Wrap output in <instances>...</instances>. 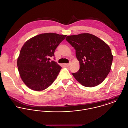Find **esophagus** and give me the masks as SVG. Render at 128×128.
<instances>
[{"mask_svg":"<svg viewBox=\"0 0 128 128\" xmlns=\"http://www.w3.org/2000/svg\"><path fill=\"white\" fill-rule=\"evenodd\" d=\"M66 66H70V65H71V62H70L69 64H66Z\"/></svg>","mask_w":128,"mask_h":128,"instance_id":"esophagus-1","label":"esophagus"}]
</instances>
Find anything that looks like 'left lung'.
<instances>
[{"label": "left lung", "instance_id": "obj_1", "mask_svg": "<svg viewBox=\"0 0 128 128\" xmlns=\"http://www.w3.org/2000/svg\"><path fill=\"white\" fill-rule=\"evenodd\" d=\"M66 40L74 48L80 69L72 73L81 85L93 87L102 83L110 73L113 55L109 46L98 37L84 33L68 36Z\"/></svg>", "mask_w": 128, "mask_h": 128}]
</instances>
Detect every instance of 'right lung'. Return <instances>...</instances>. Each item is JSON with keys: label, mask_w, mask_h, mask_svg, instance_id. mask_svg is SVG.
<instances>
[{"label": "right lung", "mask_w": 128, "mask_h": 128, "mask_svg": "<svg viewBox=\"0 0 128 128\" xmlns=\"http://www.w3.org/2000/svg\"><path fill=\"white\" fill-rule=\"evenodd\" d=\"M66 35L42 34L25 42L20 52L17 66L23 82L30 89L39 91L48 88L54 82L62 67L50 62L55 50Z\"/></svg>", "instance_id": "1"}]
</instances>
